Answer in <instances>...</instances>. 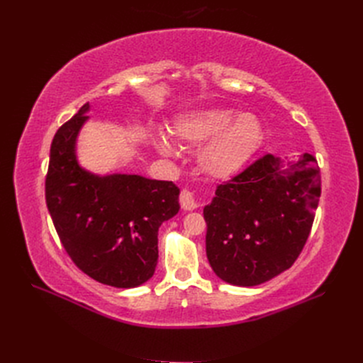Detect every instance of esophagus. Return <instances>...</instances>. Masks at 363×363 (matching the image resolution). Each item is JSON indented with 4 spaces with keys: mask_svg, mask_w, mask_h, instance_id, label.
Returning <instances> with one entry per match:
<instances>
[{
    "mask_svg": "<svg viewBox=\"0 0 363 363\" xmlns=\"http://www.w3.org/2000/svg\"><path fill=\"white\" fill-rule=\"evenodd\" d=\"M180 206L183 211H195V208L199 207V203H196L195 196L191 191L183 189L180 194Z\"/></svg>",
    "mask_w": 363,
    "mask_h": 363,
    "instance_id": "34e87169",
    "label": "esophagus"
}]
</instances>
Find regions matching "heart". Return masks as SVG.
<instances>
[{"mask_svg": "<svg viewBox=\"0 0 363 363\" xmlns=\"http://www.w3.org/2000/svg\"><path fill=\"white\" fill-rule=\"evenodd\" d=\"M174 135L189 145H204L199 151L200 168L213 179L235 177L260 150L265 131L260 119L236 108L211 107L180 115L174 123ZM155 145L164 156L177 155V144L157 131Z\"/></svg>", "mask_w": 363, "mask_h": 363, "instance_id": "1", "label": "heart"}]
</instances>
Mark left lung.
<instances>
[{"instance_id": "left-lung-1", "label": "left lung", "mask_w": 363, "mask_h": 363, "mask_svg": "<svg viewBox=\"0 0 363 363\" xmlns=\"http://www.w3.org/2000/svg\"><path fill=\"white\" fill-rule=\"evenodd\" d=\"M320 194V168L307 152L288 163L267 155L219 184L203 211L213 272L235 286H257L291 268L309 238Z\"/></svg>"}]
</instances>
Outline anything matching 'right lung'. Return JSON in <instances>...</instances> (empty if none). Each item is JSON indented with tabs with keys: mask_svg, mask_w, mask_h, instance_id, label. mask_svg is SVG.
Segmentation results:
<instances>
[{
	"mask_svg": "<svg viewBox=\"0 0 363 363\" xmlns=\"http://www.w3.org/2000/svg\"><path fill=\"white\" fill-rule=\"evenodd\" d=\"M89 103L52 139L45 182L48 212L72 262L94 280L138 288L156 271L159 227L180 211L172 182L138 174L100 175L77 159Z\"/></svg>",
	"mask_w": 363,
	"mask_h": 363,
	"instance_id": "1",
	"label": "right lung"
}]
</instances>
